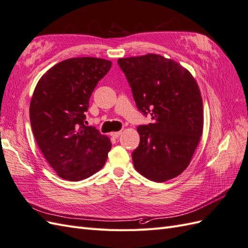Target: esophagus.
<instances>
[{"label":"esophagus","mask_w":248,"mask_h":248,"mask_svg":"<svg viewBox=\"0 0 248 248\" xmlns=\"http://www.w3.org/2000/svg\"><path fill=\"white\" fill-rule=\"evenodd\" d=\"M120 134H121V131H116V132H111V133H110V137H112V138H115V139H117V138H119V137H120Z\"/></svg>","instance_id":"obj_1"}]
</instances>
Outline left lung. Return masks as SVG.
I'll use <instances>...</instances> for the list:
<instances>
[{"mask_svg":"<svg viewBox=\"0 0 248 248\" xmlns=\"http://www.w3.org/2000/svg\"><path fill=\"white\" fill-rule=\"evenodd\" d=\"M140 111L153 122L140 125L132 160L140 175L155 182L179 176L188 167L204 124L202 101L191 73L159 55L119 59Z\"/></svg>","mask_w":248,"mask_h":248,"instance_id":"left-lung-1","label":"left lung"}]
</instances>
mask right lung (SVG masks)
Listing matches in <instances>:
<instances>
[{
	"instance_id": "add662e5",
	"label": "right lung",
	"mask_w": 248,
	"mask_h": 248,
	"mask_svg": "<svg viewBox=\"0 0 248 248\" xmlns=\"http://www.w3.org/2000/svg\"><path fill=\"white\" fill-rule=\"evenodd\" d=\"M104 59L71 58L55 65L37 84L30 121L37 145L59 177L80 181L103 168L111 142L86 126L89 100L109 71Z\"/></svg>"
}]
</instances>
